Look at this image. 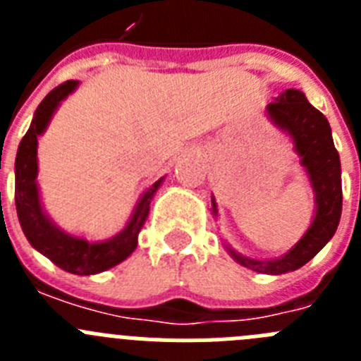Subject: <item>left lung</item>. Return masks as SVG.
<instances>
[{
	"instance_id": "8db88e82",
	"label": "left lung",
	"mask_w": 361,
	"mask_h": 361,
	"mask_svg": "<svg viewBox=\"0 0 361 361\" xmlns=\"http://www.w3.org/2000/svg\"><path fill=\"white\" fill-rule=\"evenodd\" d=\"M267 116L280 130L291 135L300 164L304 166L311 180L317 212L304 237L283 257L257 260L233 250H229V255L251 271L282 275L305 266L333 238L342 216V166L334 148L329 121L309 103L302 92L295 88L282 92L267 104ZM212 206L216 215L215 199H212Z\"/></svg>"
}]
</instances>
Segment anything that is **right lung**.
I'll return each mask as SVG.
<instances>
[{
  "label": "right lung",
  "mask_w": 361,
  "mask_h": 361,
  "mask_svg": "<svg viewBox=\"0 0 361 361\" xmlns=\"http://www.w3.org/2000/svg\"><path fill=\"white\" fill-rule=\"evenodd\" d=\"M78 81H66L56 86L37 106L30 128L19 142L16 155V209L25 237L41 255L50 258L57 267L73 275H95L117 266L130 257L137 247V237L149 213L155 191L162 178L153 183L137 202L132 219L116 237L103 242H88L86 238L72 237L57 228L44 213L37 190V137L47 130L54 111L78 88Z\"/></svg>",
  "instance_id": "obj_1"
}]
</instances>
